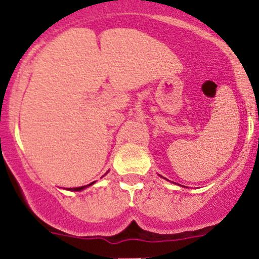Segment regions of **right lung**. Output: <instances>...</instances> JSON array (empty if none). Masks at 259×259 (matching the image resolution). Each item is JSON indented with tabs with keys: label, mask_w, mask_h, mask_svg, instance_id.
<instances>
[{
	"label": "right lung",
	"mask_w": 259,
	"mask_h": 259,
	"mask_svg": "<svg viewBox=\"0 0 259 259\" xmlns=\"http://www.w3.org/2000/svg\"><path fill=\"white\" fill-rule=\"evenodd\" d=\"M82 189H85V186H81V187H72V189H69V190H72V191H80V190H82Z\"/></svg>",
	"instance_id": "add662e5"
}]
</instances>
